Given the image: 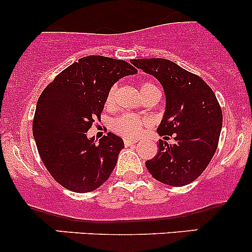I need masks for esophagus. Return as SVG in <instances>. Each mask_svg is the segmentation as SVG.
<instances>
[{
  "label": "esophagus",
  "instance_id": "34e87169",
  "mask_svg": "<svg viewBox=\"0 0 252 252\" xmlns=\"http://www.w3.org/2000/svg\"><path fill=\"white\" fill-rule=\"evenodd\" d=\"M134 144H136V141L129 140V139H124V145H126V146H131V145Z\"/></svg>",
  "mask_w": 252,
  "mask_h": 252
}]
</instances>
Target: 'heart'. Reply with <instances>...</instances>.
I'll return each mask as SVG.
<instances>
[{"instance_id":"1","label":"heart","mask_w":252,"mask_h":252,"mask_svg":"<svg viewBox=\"0 0 252 252\" xmlns=\"http://www.w3.org/2000/svg\"><path fill=\"white\" fill-rule=\"evenodd\" d=\"M140 90L142 96L146 95V94L152 93V91H159L157 89V86L155 85L151 81H145L141 84ZM114 96H116V88L112 86L110 91L107 93L105 100V106L106 107H112L114 103ZM149 126V121L144 117L135 116V114L126 113L118 116L117 118H114L112 121L111 128L118 135L123 136L126 139H136L139 136L142 135V133L145 131V129Z\"/></svg>"}]
</instances>
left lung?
Here are the masks:
<instances>
[{
    "label": "left lung",
    "mask_w": 252,
    "mask_h": 252,
    "mask_svg": "<svg viewBox=\"0 0 252 252\" xmlns=\"http://www.w3.org/2000/svg\"><path fill=\"white\" fill-rule=\"evenodd\" d=\"M136 68L158 79L166 94V112L158 134L175 142L158 141V151L146 161L150 174L163 184L184 187L201 175L220 140L223 114L212 89L199 75L163 58L131 60Z\"/></svg>",
    "instance_id": "8db88e82"
}]
</instances>
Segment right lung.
I'll return each instance as SVG.
<instances>
[{
    "instance_id": "add662e5",
    "label": "right lung",
    "mask_w": 252,
    "mask_h": 252,
    "mask_svg": "<svg viewBox=\"0 0 252 252\" xmlns=\"http://www.w3.org/2000/svg\"><path fill=\"white\" fill-rule=\"evenodd\" d=\"M123 60L88 56L60 73L37 100L32 135L41 161L53 179L74 192H90L110 178L123 139L107 133L98 145L86 133L101 119L116 81L135 74Z\"/></svg>"
}]
</instances>
